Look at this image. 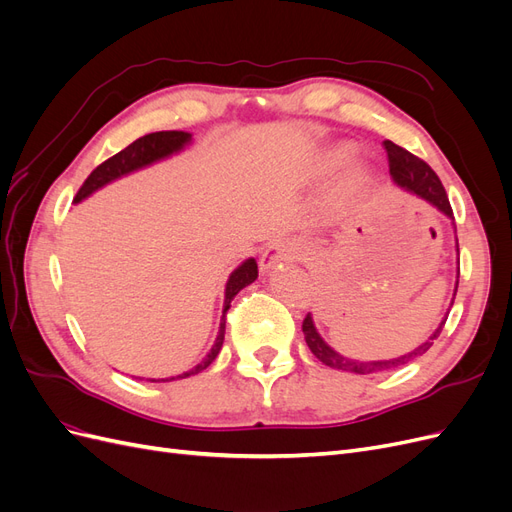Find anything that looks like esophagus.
<instances>
[{
  "label": "esophagus",
  "instance_id": "esophagus-1",
  "mask_svg": "<svg viewBox=\"0 0 512 512\" xmlns=\"http://www.w3.org/2000/svg\"><path fill=\"white\" fill-rule=\"evenodd\" d=\"M294 258H297V247H294L292 243H286V241H277V243H271L267 250L262 252L260 269L269 271V269L280 265V262H292Z\"/></svg>",
  "mask_w": 512,
  "mask_h": 512
}]
</instances>
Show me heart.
Returning <instances> with one entry per match:
<instances>
[{
	"label": "heart",
	"instance_id": "obj_1",
	"mask_svg": "<svg viewBox=\"0 0 512 512\" xmlns=\"http://www.w3.org/2000/svg\"><path fill=\"white\" fill-rule=\"evenodd\" d=\"M346 156H348V151H346V149H335V151H331L329 156H327V168H335V166H339V164H342V162L346 160ZM361 183H363V179H361V177H359V179H354L352 188H359Z\"/></svg>",
	"mask_w": 512,
	"mask_h": 512
}]
</instances>
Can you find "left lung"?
I'll return each mask as SVG.
<instances>
[{
	"label": "left lung",
	"instance_id": "left-lung-1",
	"mask_svg": "<svg viewBox=\"0 0 512 512\" xmlns=\"http://www.w3.org/2000/svg\"><path fill=\"white\" fill-rule=\"evenodd\" d=\"M384 149H386V156H389V170H391V177H393V183L397 185V188L406 190V192H410L418 198H423L425 203H429L431 207H436L440 213L446 215V218L455 220L451 203H448V196L444 192V185L438 179V175L433 173L431 166L427 162H423L421 158L412 156V153L406 151L404 147H399L391 141H384ZM457 254H459V243H457ZM457 262H459V258H457ZM457 284H459V271H457ZM455 292H457V288H455ZM453 301H455V297H453ZM446 318L448 316H444V320L440 322V327L433 331V335H429L427 342H423L421 346L414 348L408 354H401V356H395V359H384V361L348 359V356L335 352L316 331L312 314H307L305 320H303V333H305V342H307L309 350H312L316 359L322 361L324 365H329L333 369L350 371V374L369 376V374H380V371L397 369L401 365H406V363L418 359V356H423L433 346V339H438V335L442 333Z\"/></svg>",
	"mask_w": 512,
	"mask_h": 512
}]
</instances>
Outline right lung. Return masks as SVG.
I'll use <instances>...</instances> for the list:
<instances>
[{
  "mask_svg": "<svg viewBox=\"0 0 512 512\" xmlns=\"http://www.w3.org/2000/svg\"><path fill=\"white\" fill-rule=\"evenodd\" d=\"M192 143V134L190 132H181V130H168V132H153L147 136H141L138 141H134L132 145H128L123 151L115 153L113 158H108L106 162H102L94 173H91L85 183L81 185V190L76 192L74 196V203H81L87 196L94 194L96 190L104 188L106 183H111L119 177H126L138 168H145L153 162L164 160L168 156H173V153L181 151L185 145ZM258 277V265L254 258H247L245 262L230 273L228 282H226V292H224V312H222V320H220V331L218 337H215V344L213 348L207 352V356L198 365H194L192 369L183 371L179 376H170V378H160V380H153L149 378V382H170V380H179V378H190L200 374V371L207 369L213 361L215 356L220 354L222 344H224V333H226V312L230 309V301L237 297V292L243 290L245 286H250Z\"/></svg>",
  "mask_w": 512,
  "mask_h": 512,
  "instance_id": "obj_1",
  "label": "right lung"
}]
</instances>
